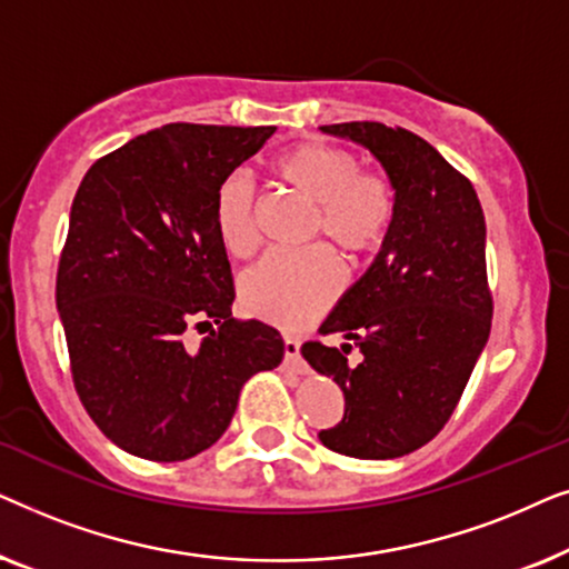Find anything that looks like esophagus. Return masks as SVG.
I'll list each match as a JSON object with an SVG mask.
<instances>
[{"label":"esophagus","mask_w":569,"mask_h":569,"mask_svg":"<svg viewBox=\"0 0 569 569\" xmlns=\"http://www.w3.org/2000/svg\"><path fill=\"white\" fill-rule=\"evenodd\" d=\"M284 360H287V362L300 360V339L284 337Z\"/></svg>","instance_id":"34e87169"}]
</instances>
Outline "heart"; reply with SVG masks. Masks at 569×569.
Masks as SVG:
<instances>
[{"label":"heart","instance_id":"b5f03b06","mask_svg":"<svg viewBox=\"0 0 569 569\" xmlns=\"http://www.w3.org/2000/svg\"><path fill=\"white\" fill-rule=\"evenodd\" d=\"M277 181L313 204L310 236H326L349 259L372 253L383 243L396 214L391 181L362 170L352 150L326 142H302L274 162ZM220 246L246 259L259 246L253 186L232 173L217 186L212 204ZM341 290V269L329 248L306 253H274L243 271L238 298L246 313L279 329H302L323 316Z\"/></svg>","mask_w":569,"mask_h":569}]
</instances>
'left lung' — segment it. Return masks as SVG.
Returning a JSON list of instances; mask_svg holds the SVG:
<instances>
[{
    "instance_id": "left-lung-1",
    "label": "left lung",
    "mask_w": 569,
    "mask_h": 569,
    "mask_svg": "<svg viewBox=\"0 0 569 569\" xmlns=\"http://www.w3.org/2000/svg\"><path fill=\"white\" fill-rule=\"evenodd\" d=\"M368 147L396 191L391 230L370 269L302 345L310 368L345 393V417L318 438L341 456L386 461L422 448L453 415L492 329L487 224L469 178L422 137L378 121L321 127Z\"/></svg>"
}]
</instances>
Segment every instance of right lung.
I'll list each match as a JSON object with an SVG mask.
<instances>
[{
    "instance_id": "1",
    "label": "right lung",
    "mask_w": 569,
    "mask_h": 569,
    "mask_svg": "<svg viewBox=\"0 0 569 569\" xmlns=\"http://www.w3.org/2000/svg\"><path fill=\"white\" fill-rule=\"evenodd\" d=\"M277 127L168 123L92 162L74 193L57 274L77 396L116 446L186 461L214 446L240 388L284 341L232 318L214 191ZM208 329L199 348L184 331Z\"/></svg>"
}]
</instances>
